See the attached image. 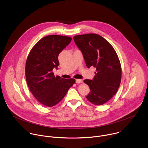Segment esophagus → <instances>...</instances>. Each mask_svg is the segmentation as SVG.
Wrapping results in <instances>:
<instances>
[{
	"mask_svg": "<svg viewBox=\"0 0 148 148\" xmlns=\"http://www.w3.org/2000/svg\"><path fill=\"white\" fill-rule=\"evenodd\" d=\"M82 79H75V82L77 83V84H80L81 82H82Z\"/></svg>",
	"mask_w": 148,
	"mask_h": 148,
	"instance_id": "obj_1",
	"label": "esophagus"
}]
</instances>
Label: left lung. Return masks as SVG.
I'll list each match as a JSON object with an SVG mask.
<instances>
[{
  "mask_svg": "<svg viewBox=\"0 0 148 148\" xmlns=\"http://www.w3.org/2000/svg\"><path fill=\"white\" fill-rule=\"evenodd\" d=\"M75 43L82 52L88 68L96 69L92 80L84 82L90 88L86 99L93 104L103 105L116 93L122 78V67L112 45L101 36L88 33L75 36Z\"/></svg>",
  "mask_w": 148,
  "mask_h": 148,
  "instance_id": "left-lung-1",
  "label": "left lung"
}]
</instances>
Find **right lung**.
I'll use <instances>...</instances> for the list:
<instances>
[{
	"mask_svg": "<svg viewBox=\"0 0 148 148\" xmlns=\"http://www.w3.org/2000/svg\"><path fill=\"white\" fill-rule=\"evenodd\" d=\"M72 38L52 34L40 39L30 50L26 62L25 76L27 86L41 104L51 107L59 103L75 82V79L55 77L54 67L59 65V54Z\"/></svg>",
	"mask_w": 148,
	"mask_h": 148,
	"instance_id": "1",
	"label": "right lung"
}]
</instances>
